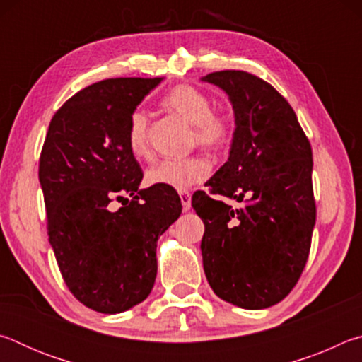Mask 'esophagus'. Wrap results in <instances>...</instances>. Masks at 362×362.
<instances>
[{
    "label": "esophagus",
    "instance_id": "34e87169",
    "mask_svg": "<svg viewBox=\"0 0 362 362\" xmlns=\"http://www.w3.org/2000/svg\"><path fill=\"white\" fill-rule=\"evenodd\" d=\"M180 201L183 206V212H188L189 209H192V194H189L188 192L180 193Z\"/></svg>",
    "mask_w": 362,
    "mask_h": 362
}]
</instances>
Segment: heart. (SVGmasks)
Instances as JSON below:
<instances>
[{
    "label": "heart",
    "mask_w": 362,
    "mask_h": 362,
    "mask_svg": "<svg viewBox=\"0 0 362 362\" xmlns=\"http://www.w3.org/2000/svg\"><path fill=\"white\" fill-rule=\"evenodd\" d=\"M163 105L173 110L193 126L194 139L207 150H217L228 139L230 124L226 116L212 112L211 99L203 90L193 86H177L164 97ZM127 145L136 158L150 155L148 116L142 110L131 115L127 124ZM209 174V164L199 156L182 159H161L146 170L145 180L150 185H159L185 192Z\"/></svg>",
    "instance_id": "b5f03b06"
}]
</instances>
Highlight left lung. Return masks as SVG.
<instances>
[{"label":"left lung","mask_w":362,"mask_h":362,"mask_svg":"<svg viewBox=\"0 0 362 362\" xmlns=\"http://www.w3.org/2000/svg\"><path fill=\"white\" fill-rule=\"evenodd\" d=\"M201 81L228 95L235 115L228 161L192 206L204 222L206 278L216 296L246 310L281 302L302 274L316 222L313 153L298 119L272 84L247 71L209 73Z\"/></svg>","instance_id":"obj_1"}]
</instances>
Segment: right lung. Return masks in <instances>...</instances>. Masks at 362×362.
I'll return each instance as SVG.
<instances>
[{
    "label": "right lung",
    "instance_id": "right-lung-1",
    "mask_svg": "<svg viewBox=\"0 0 362 362\" xmlns=\"http://www.w3.org/2000/svg\"><path fill=\"white\" fill-rule=\"evenodd\" d=\"M163 79H103L79 90L54 115L42 145L49 243L73 296L99 313H122L150 296L158 240L182 214L170 188H139L144 174L127 145L131 115Z\"/></svg>",
    "mask_w": 362,
    "mask_h": 362
}]
</instances>
